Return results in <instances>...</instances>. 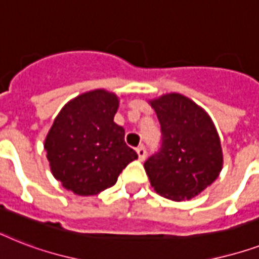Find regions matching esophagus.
<instances>
[{
  "label": "esophagus",
  "mask_w": 259,
  "mask_h": 259,
  "mask_svg": "<svg viewBox=\"0 0 259 259\" xmlns=\"http://www.w3.org/2000/svg\"><path fill=\"white\" fill-rule=\"evenodd\" d=\"M136 150H137L138 158H140L141 161H144V160H145V158H146V148H145V146H144V145L138 146V148Z\"/></svg>",
  "instance_id": "34e87169"
}]
</instances>
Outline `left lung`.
Segmentation results:
<instances>
[{
  "label": "left lung",
  "mask_w": 259,
  "mask_h": 259,
  "mask_svg": "<svg viewBox=\"0 0 259 259\" xmlns=\"http://www.w3.org/2000/svg\"><path fill=\"white\" fill-rule=\"evenodd\" d=\"M150 105L161 126V145L144 164L150 184L172 200L192 199L222 170L217 129L204 110L180 94H168Z\"/></svg>",
  "instance_id": "obj_1"
}]
</instances>
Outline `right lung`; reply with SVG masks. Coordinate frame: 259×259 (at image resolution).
Listing matches in <instances>:
<instances>
[{
	"label": "right lung",
	"mask_w": 259,
	"mask_h": 259,
	"mask_svg": "<svg viewBox=\"0 0 259 259\" xmlns=\"http://www.w3.org/2000/svg\"><path fill=\"white\" fill-rule=\"evenodd\" d=\"M117 109L115 94L95 90L67 103L55 119L44 148L55 179L71 192L90 196L113 187L138 157L114 122Z\"/></svg>",
	"instance_id": "add662e5"
}]
</instances>
